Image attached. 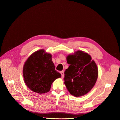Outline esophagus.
Returning a JSON list of instances; mask_svg holds the SVG:
<instances>
[{"mask_svg":"<svg viewBox=\"0 0 120 120\" xmlns=\"http://www.w3.org/2000/svg\"><path fill=\"white\" fill-rule=\"evenodd\" d=\"M60 74H61V76H62V78H64V71H60Z\"/></svg>","mask_w":120,"mask_h":120,"instance_id":"esophagus-1","label":"esophagus"}]
</instances>
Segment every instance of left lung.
Here are the masks:
<instances>
[{
	"instance_id": "1",
	"label": "left lung",
	"mask_w": 120,
	"mask_h": 120,
	"mask_svg": "<svg viewBox=\"0 0 120 120\" xmlns=\"http://www.w3.org/2000/svg\"><path fill=\"white\" fill-rule=\"evenodd\" d=\"M66 60L69 64L64 78L67 89L75 97L85 95L93 88L98 78L96 63L90 55L81 51L68 55Z\"/></svg>"
}]
</instances>
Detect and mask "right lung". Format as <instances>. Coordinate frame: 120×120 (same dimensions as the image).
<instances>
[{
	"label": "right lung",
	"mask_w": 120,
	"mask_h": 120,
	"mask_svg": "<svg viewBox=\"0 0 120 120\" xmlns=\"http://www.w3.org/2000/svg\"><path fill=\"white\" fill-rule=\"evenodd\" d=\"M52 55L44 49L33 53L26 60L23 68V76L26 86L38 94L49 92L52 83L61 77L55 70Z\"/></svg>",
	"instance_id": "obj_1"
}]
</instances>
